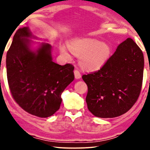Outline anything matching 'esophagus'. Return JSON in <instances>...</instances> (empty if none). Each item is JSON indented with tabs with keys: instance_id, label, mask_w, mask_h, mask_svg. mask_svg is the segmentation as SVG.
Listing matches in <instances>:
<instances>
[{
	"instance_id": "obj_1",
	"label": "esophagus",
	"mask_w": 150,
	"mask_h": 150,
	"mask_svg": "<svg viewBox=\"0 0 150 150\" xmlns=\"http://www.w3.org/2000/svg\"><path fill=\"white\" fill-rule=\"evenodd\" d=\"M74 76H75V78L76 79H79L81 77V73H80L79 70H78V69H75L74 71Z\"/></svg>"
}]
</instances>
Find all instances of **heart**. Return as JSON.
<instances>
[{
  "mask_svg": "<svg viewBox=\"0 0 150 150\" xmlns=\"http://www.w3.org/2000/svg\"><path fill=\"white\" fill-rule=\"evenodd\" d=\"M69 49L75 56L81 57V65L84 68L94 70L101 67L110 54V48L104 43L97 40L82 39L69 43ZM61 54L69 59L70 56L64 46L60 48Z\"/></svg>",
  "mask_w": 150,
  "mask_h": 150,
  "instance_id": "b5f03b06",
  "label": "heart"
}]
</instances>
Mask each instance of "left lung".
I'll use <instances>...</instances> for the list:
<instances>
[{
	"instance_id": "1",
	"label": "left lung",
	"mask_w": 150,
	"mask_h": 150,
	"mask_svg": "<svg viewBox=\"0 0 150 150\" xmlns=\"http://www.w3.org/2000/svg\"><path fill=\"white\" fill-rule=\"evenodd\" d=\"M144 58L141 48L127 38L99 70L83 75L87 84L88 109L93 115L112 118L136 103L143 83Z\"/></svg>"
}]
</instances>
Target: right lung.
<instances>
[{
	"label": "right lung",
	"mask_w": 150,
	"mask_h": 150,
	"mask_svg": "<svg viewBox=\"0 0 150 150\" xmlns=\"http://www.w3.org/2000/svg\"><path fill=\"white\" fill-rule=\"evenodd\" d=\"M31 36L27 27L16 32L7 53L9 87L16 103L26 112L48 117L60 108L61 95L74 79L73 65L53 62L51 46L42 44L33 52L28 47Z\"/></svg>",
	"instance_id": "right-lung-1"
}]
</instances>
